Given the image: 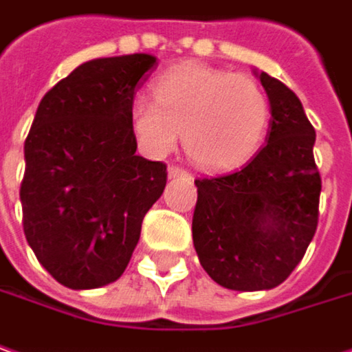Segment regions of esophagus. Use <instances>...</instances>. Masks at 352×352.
<instances>
[{
	"label": "esophagus",
	"instance_id": "obj_1",
	"mask_svg": "<svg viewBox=\"0 0 352 352\" xmlns=\"http://www.w3.org/2000/svg\"><path fill=\"white\" fill-rule=\"evenodd\" d=\"M167 173L171 179H175V177H181V179H191V173L189 171H185V169H181V167H177V165H171L169 169H167Z\"/></svg>",
	"mask_w": 352,
	"mask_h": 352
}]
</instances>
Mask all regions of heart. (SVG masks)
<instances>
[{
    "mask_svg": "<svg viewBox=\"0 0 352 352\" xmlns=\"http://www.w3.org/2000/svg\"><path fill=\"white\" fill-rule=\"evenodd\" d=\"M269 121V97L253 77L203 63L165 72L153 97L131 101V127L145 153L167 155L183 131L187 157L209 171L245 163L261 147Z\"/></svg>",
    "mask_w": 352,
    "mask_h": 352,
    "instance_id": "heart-1",
    "label": "heart"
}]
</instances>
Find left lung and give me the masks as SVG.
I'll use <instances>...</instances> for the list:
<instances>
[{
    "mask_svg": "<svg viewBox=\"0 0 352 352\" xmlns=\"http://www.w3.org/2000/svg\"><path fill=\"white\" fill-rule=\"evenodd\" d=\"M271 105L267 145L245 167L195 179L193 245L211 279L233 291H267L300 263L319 221L315 129L299 97L257 73Z\"/></svg>",
    "mask_w": 352,
    "mask_h": 352,
    "instance_id": "8db88e82",
    "label": "left lung"
}]
</instances>
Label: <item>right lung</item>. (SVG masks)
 <instances>
[{
  "label": "right lung",
  "instance_id": "obj_1",
  "mask_svg": "<svg viewBox=\"0 0 352 352\" xmlns=\"http://www.w3.org/2000/svg\"><path fill=\"white\" fill-rule=\"evenodd\" d=\"M155 67L149 53L85 61L37 107L23 147V233L63 287L119 279L165 189V163L135 155L131 127L135 91Z\"/></svg>",
  "mask_w": 352,
  "mask_h": 352
}]
</instances>
